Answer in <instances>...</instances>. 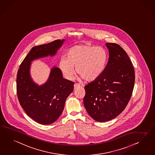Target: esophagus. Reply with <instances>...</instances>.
<instances>
[{"label": "esophagus", "instance_id": "obj_1", "mask_svg": "<svg viewBox=\"0 0 155 155\" xmlns=\"http://www.w3.org/2000/svg\"><path fill=\"white\" fill-rule=\"evenodd\" d=\"M81 87V85L80 84H74V89L76 90L77 88H79Z\"/></svg>", "mask_w": 155, "mask_h": 155}]
</instances>
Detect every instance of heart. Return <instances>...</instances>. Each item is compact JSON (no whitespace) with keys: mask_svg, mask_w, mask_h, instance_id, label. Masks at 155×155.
<instances>
[{"mask_svg":"<svg viewBox=\"0 0 155 155\" xmlns=\"http://www.w3.org/2000/svg\"><path fill=\"white\" fill-rule=\"evenodd\" d=\"M108 53L103 47L78 45L71 48L67 58L63 57L59 67L68 80L73 78L74 68L78 74L86 81L97 80L104 71L108 62Z\"/></svg>","mask_w":155,"mask_h":155,"instance_id":"obj_1","label":"heart"}]
</instances>
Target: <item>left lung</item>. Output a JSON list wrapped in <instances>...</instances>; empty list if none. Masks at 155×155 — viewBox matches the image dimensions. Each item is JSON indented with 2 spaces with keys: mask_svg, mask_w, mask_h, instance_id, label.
<instances>
[{
  "mask_svg": "<svg viewBox=\"0 0 155 155\" xmlns=\"http://www.w3.org/2000/svg\"><path fill=\"white\" fill-rule=\"evenodd\" d=\"M109 59L103 74L84 86V104L96 121L106 122L118 116L130 101L134 86L133 64L121 46L105 44Z\"/></svg>",
  "mask_w": 155,
  "mask_h": 155,
  "instance_id": "obj_1",
  "label": "left lung"
}]
</instances>
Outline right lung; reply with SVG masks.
<instances>
[{"label":"right lung","instance_id":"add662e5","mask_svg":"<svg viewBox=\"0 0 155 155\" xmlns=\"http://www.w3.org/2000/svg\"><path fill=\"white\" fill-rule=\"evenodd\" d=\"M64 41L58 39L34 47L17 72V94L20 104L27 115L42 125H50L59 118L67 97L73 91L74 83L63 78L61 69L54 67L47 81L39 85L31 78V64L35 59L54 56Z\"/></svg>","mask_w":155,"mask_h":155}]
</instances>
